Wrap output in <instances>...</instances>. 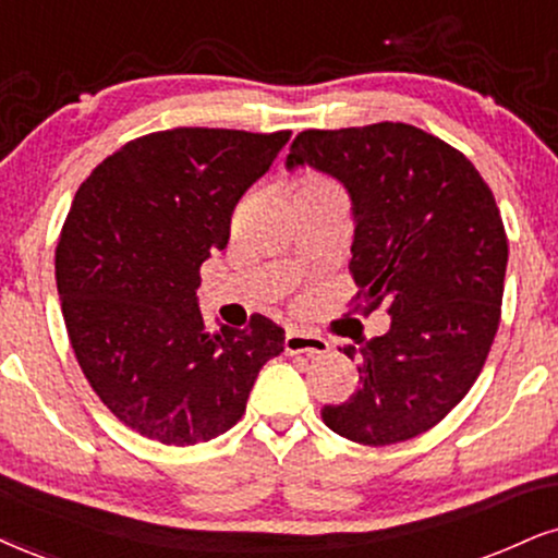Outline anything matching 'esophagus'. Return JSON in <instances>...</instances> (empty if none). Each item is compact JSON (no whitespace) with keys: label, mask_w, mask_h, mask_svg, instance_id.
Wrapping results in <instances>:
<instances>
[{"label":"esophagus","mask_w":558,"mask_h":558,"mask_svg":"<svg viewBox=\"0 0 558 558\" xmlns=\"http://www.w3.org/2000/svg\"><path fill=\"white\" fill-rule=\"evenodd\" d=\"M284 352L287 354H326L328 352V341L320 339V336L315 333H307V331H298V328H292V331H287L284 336Z\"/></svg>","instance_id":"esophagus-1"}]
</instances>
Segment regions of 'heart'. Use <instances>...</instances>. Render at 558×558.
<instances>
[{
    "label": "heart",
    "instance_id": "1",
    "mask_svg": "<svg viewBox=\"0 0 558 558\" xmlns=\"http://www.w3.org/2000/svg\"><path fill=\"white\" fill-rule=\"evenodd\" d=\"M320 191H339L336 185L323 175H305L294 183V198L305 196V194H320Z\"/></svg>",
    "mask_w": 558,
    "mask_h": 558
}]
</instances>
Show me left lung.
I'll list each match as a JSON object with an SVG mask.
<instances>
[{
	"mask_svg": "<svg viewBox=\"0 0 558 558\" xmlns=\"http://www.w3.org/2000/svg\"><path fill=\"white\" fill-rule=\"evenodd\" d=\"M305 165L352 198L354 311L390 315L383 336L343 347L360 388L320 416L352 442H403L442 422L489 356L507 271L499 206L469 157L409 123L302 132L287 170Z\"/></svg>",
	"mask_w": 558,
	"mask_h": 558,
	"instance_id": "1",
	"label": "left lung"
}]
</instances>
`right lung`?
<instances>
[{
    "instance_id": "right-lung-1",
    "label": "right lung",
    "mask_w": 558,
    "mask_h": 558,
    "mask_svg": "<svg viewBox=\"0 0 558 558\" xmlns=\"http://www.w3.org/2000/svg\"><path fill=\"white\" fill-rule=\"evenodd\" d=\"M290 132L170 129L123 144L74 196L57 245V287L74 354L100 401L162 445L215 439L243 416L284 328L209 333L198 268L230 240L240 196Z\"/></svg>"
}]
</instances>
